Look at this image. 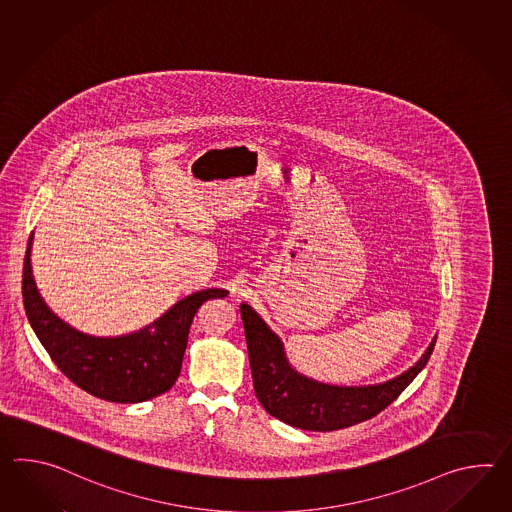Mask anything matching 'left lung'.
I'll list each match as a JSON object with an SVG mask.
<instances>
[{
    "label": "left lung",
    "mask_w": 512,
    "mask_h": 512,
    "mask_svg": "<svg viewBox=\"0 0 512 512\" xmlns=\"http://www.w3.org/2000/svg\"><path fill=\"white\" fill-rule=\"evenodd\" d=\"M250 354L255 395L272 417L308 432H332L373 419L413 382L435 347L406 373L375 386H330L297 373L284 354L283 341L246 303L240 305Z\"/></svg>",
    "instance_id": "1"
}]
</instances>
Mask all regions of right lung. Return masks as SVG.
I'll return each instance as SVG.
<instances>
[{
  "label": "right lung",
  "mask_w": 512,
  "mask_h": 512,
  "mask_svg": "<svg viewBox=\"0 0 512 512\" xmlns=\"http://www.w3.org/2000/svg\"><path fill=\"white\" fill-rule=\"evenodd\" d=\"M33 233L23 261L22 296L25 314L51 360L69 380L90 393L119 404H136L169 391L182 371L189 329L198 308L222 299L228 290L209 288L178 301L145 329L95 338L69 327L47 308L31 270Z\"/></svg>",
  "instance_id": "right-lung-1"
}]
</instances>
